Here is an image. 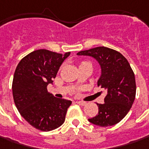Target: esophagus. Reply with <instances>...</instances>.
Returning a JSON list of instances; mask_svg holds the SVG:
<instances>
[{"label": "esophagus", "instance_id": "obj_1", "mask_svg": "<svg viewBox=\"0 0 149 149\" xmlns=\"http://www.w3.org/2000/svg\"><path fill=\"white\" fill-rule=\"evenodd\" d=\"M76 103H77V104H78V105H85L86 104L85 101H79V100H77V101H76Z\"/></svg>", "mask_w": 149, "mask_h": 149}]
</instances>
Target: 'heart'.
<instances>
[{"label":"heart","mask_w":149,"mask_h":149,"mask_svg":"<svg viewBox=\"0 0 149 149\" xmlns=\"http://www.w3.org/2000/svg\"><path fill=\"white\" fill-rule=\"evenodd\" d=\"M83 63H84V62H83Z\"/></svg>","instance_id":"obj_1"}]
</instances>
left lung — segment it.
I'll use <instances>...</instances> for the list:
<instances>
[{
	"mask_svg": "<svg viewBox=\"0 0 149 149\" xmlns=\"http://www.w3.org/2000/svg\"><path fill=\"white\" fill-rule=\"evenodd\" d=\"M91 56L101 67V76L97 85L106 91L104 104H97L98 114L89 119L100 127L115 125L131 109L136 95L135 77L128 60L122 54L106 47H96L77 53Z\"/></svg>",
	"mask_w": 149,
	"mask_h": 149,
	"instance_id": "1",
	"label": "left lung"
}]
</instances>
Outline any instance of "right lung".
<instances>
[{"instance_id":"obj_1","label":"right lung","mask_w":149,"mask_h":149,"mask_svg":"<svg viewBox=\"0 0 149 149\" xmlns=\"http://www.w3.org/2000/svg\"><path fill=\"white\" fill-rule=\"evenodd\" d=\"M70 52L64 55L46 49L35 50L20 60L12 82L15 106L20 116L33 128L50 131L61 126L72 101L56 98L48 92L59 68Z\"/></svg>"}]
</instances>
